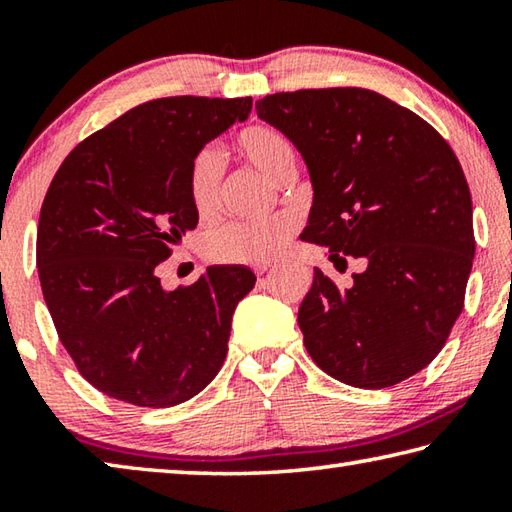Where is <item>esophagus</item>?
I'll list each match as a JSON object with an SVG mask.
<instances>
[{"label":"esophagus","instance_id":"obj_1","mask_svg":"<svg viewBox=\"0 0 512 512\" xmlns=\"http://www.w3.org/2000/svg\"><path fill=\"white\" fill-rule=\"evenodd\" d=\"M271 271H273L271 264H259V266L255 268L257 275H266V273H271Z\"/></svg>","mask_w":512,"mask_h":512}]
</instances>
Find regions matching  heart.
<instances>
[{
	"instance_id": "1",
	"label": "heart",
	"mask_w": 512,
	"mask_h": 512,
	"mask_svg": "<svg viewBox=\"0 0 512 512\" xmlns=\"http://www.w3.org/2000/svg\"><path fill=\"white\" fill-rule=\"evenodd\" d=\"M237 151L250 167H255L266 180L280 185L284 178L296 173V151L280 131L255 124L237 135ZM223 162L214 149H203L194 155L187 171V194L198 216H212L221 207ZM296 221L282 216L271 223H228L212 230L205 239V253L214 262L225 264H266L289 248Z\"/></svg>"
}]
</instances>
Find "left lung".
<instances>
[{"label": "left lung", "instance_id": "obj_1", "mask_svg": "<svg viewBox=\"0 0 512 512\" xmlns=\"http://www.w3.org/2000/svg\"><path fill=\"white\" fill-rule=\"evenodd\" d=\"M255 108L307 164L300 239L339 271L348 257L363 264L348 289L314 271L298 311L309 357L354 388L400 384L436 359L463 311L474 230L461 164L436 128L372 90L277 92Z\"/></svg>", "mask_w": 512, "mask_h": 512}]
</instances>
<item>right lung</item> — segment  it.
Returning <instances> with one entry per match:
<instances>
[{
  "label": "right lung",
  "mask_w": 512,
  "mask_h": 512,
  "mask_svg": "<svg viewBox=\"0 0 512 512\" xmlns=\"http://www.w3.org/2000/svg\"><path fill=\"white\" fill-rule=\"evenodd\" d=\"M250 108V97L142 103L83 140L51 180L36 241L42 296L60 343L103 395L167 409L221 370L255 273L216 264L169 291L158 264L198 223L187 194L194 155Z\"/></svg>",
  "instance_id": "right-lung-1"
}]
</instances>
